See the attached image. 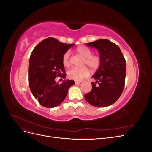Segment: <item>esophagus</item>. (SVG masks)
I'll list each match as a JSON object with an SVG mask.
<instances>
[{
    "label": "esophagus",
    "mask_w": 152,
    "mask_h": 152,
    "mask_svg": "<svg viewBox=\"0 0 152 152\" xmlns=\"http://www.w3.org/2000/svg\"><path fill=\"white\" fill-rule=\"evenodd\" d=\"M75 85H80V84H82V82H78V81H75Z\"/></svg>",
    "instance_id": "1"
}]
</instances>
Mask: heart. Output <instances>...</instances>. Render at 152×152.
<instances>
[{
    "mask_svg": "<svg viewBox=\"0 0 152 152\" xmlns=\"http://www.w3.org/2000/svg\"><path fill=\"white\" fill-rule=\"evenodd\" d=\"M77 52L84 57V64L88 66L92 70H96L99 68L102 59L98 55L92 54L91 50L84 45H80L76 49ZM70 52L69 50L64 54L63 56V63L65 66L70 65ZM69 79L76 81H81L89 75V70L86 66L73 67L70 69L67 72Z\"/></svg>",
    "mask_w": 152,
    "mask_h": 152,
    "instance_id": "1",
    "label": "heart"
}]
</instances>
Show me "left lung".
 Listing matches in <instances>:
<instances>
[{"label":"left lung","instance_id":"obj_1","mask_svg":"<svg viewBox=\"0 0 152 152\" xmlns=\"http://www.w3.org/2000/svg\"><path fill=\"white\" fill-rule=\"evenodd\" d=\"M86 45L98 50L102 63L92 77L96 82H91L92 90L84 95L85 99L94 107H108L120 98L124 90L126 59L118 45L107 39H102Z\"/></svg>","mask_w":152,"mask_h":152}]
</instances>
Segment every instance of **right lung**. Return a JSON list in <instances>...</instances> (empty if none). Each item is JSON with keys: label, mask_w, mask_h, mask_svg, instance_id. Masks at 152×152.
I'll use <instances>...</instances> for the list:
<instances>
[{"label": "right lung", "mask_w": 152, "mask_h": 152, "mask_svg": "<svg viewBox=\"0 0 152 152\" xmlns=\"http://www.w3.org/2000/svg\"><path fill=\"white\" fill-rule=\"evenodd\" d=\"M74 45L49 37L37 45L31 54L28 70L30 88L35 99L44 107L54 108L60 104L65 99L69 88L75 84L72 80H63L61 84L55 81L56 77L61 75L62 78H65L63 56Z\"/></svg>", "instance_id": "right-lung-1"}]
</instances>
